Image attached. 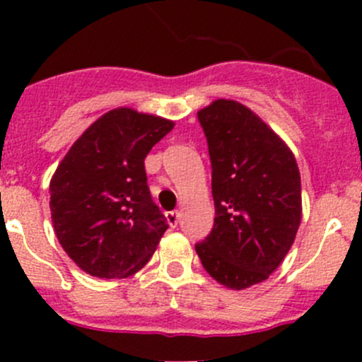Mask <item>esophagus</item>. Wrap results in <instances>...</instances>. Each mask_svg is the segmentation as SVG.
I'll return each mask as SVG.
<instances>
[{
    "mask_svg": "<svg viewBox=\"0 0 362 362\" xmlns=\"http://www.w3.org/2000/svg\"><path fill=\"white\" fill-rule=\"evenodd\" d=\"M178 218H180V211H178V210L168 211V214H166V221H168V224L171 226V228H177Z\"/></svg>",
    "mask_w": 362,
    "mask_h": 362,
    "instance_id": "34e87169",
    "label": "esophagus"
}]
</instances>
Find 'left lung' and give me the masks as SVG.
<instances>
[{"instance_id": "8db88e82", "label": "left lung", "mask_w": 362, "mask_h": 362, "mask_svg": "<svg viewBox=\"0 0 362 362\" xmlns=\"http://www.w3.org/2000/svg\"><path fill=\"white\" fill-rule=\"evenodd\" d=\"M211 160L215 224L196 245L203 268L233 291L282 264L301 224V177L289 145L245 105L215 100L198 112Z\"/></svg>"}]
</instances>
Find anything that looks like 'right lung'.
Wrapping results in <instances>:
<instances>
[{"label": "right lung", "instance_id": "right-lung-1", "mask_svg": "<svg viewBox=\"0 0 362 362\" xmlns=\"http://www.w3.org/2000/svg\"><path fill=\"white\" fill-rule=\"evenodd\" d=\"M175 122L119 107L94 120L50 178L61 247L90 276L126 279L158 249L166 217L152 202L145 158Z\"/></svg>", "mask_w": 362, "mask_h": 362}]
</instances>
